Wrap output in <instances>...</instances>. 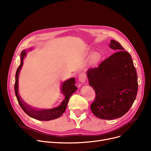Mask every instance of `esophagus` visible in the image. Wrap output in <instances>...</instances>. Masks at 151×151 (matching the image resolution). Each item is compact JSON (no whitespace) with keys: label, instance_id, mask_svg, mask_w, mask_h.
Returning a JSON list of instances; mask_svg holds the SVG:
<instances>
[{"label":"esophagus","instance_id":"34e87169","mask_svg":"<svg viewBox=\"0 0 151 151\" xmlns=\"http://www.w3.org/2000/svg\"><path fill=\"white\" fill-rule=\"evenodd\" d=\"M78 81L80 82L83 83L86 81V75L84 74H81L78 76Z\"/></svg>","mask_w":151,"mask_h":151}]
</instances>
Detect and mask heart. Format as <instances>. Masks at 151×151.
Returning <instances> with one entry per match:
<instances>
[{"label":"heart","mask_w":151,"mask_h":151,"mask_svg":"<svg viewBox=\"0 0 151 151\" xmlns=\"http://www.w3.org/2000/svg\"><path fill=\"white\" fill-rule=\"evenodd\" d=\"M97 58H98V55H97V54H96V53H94V54H93L91 57V60L92 61H96Z\"/></svg>","instance_id":"obj_1"}]
</instances>
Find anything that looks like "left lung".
Here are the masks:
<instances>
[{"label": "left lung", "instance_id": "1", "mask_svg": "<svg viewBox=\"0 0 151 151\" xmlns=\"http://www.w3.org/2000/svg\"><path fill=\"white\" fill-rule=\"evenodd\" d=\"M109 47L118 51L97 68L86 71L89 85L96 96L91 105L96 116L114 119L122 116L134 104L138 91V78L131 55L121 44L111 40Z\"/></svg>", "mask_w": 151, "mask_h": 151}]
</instances>
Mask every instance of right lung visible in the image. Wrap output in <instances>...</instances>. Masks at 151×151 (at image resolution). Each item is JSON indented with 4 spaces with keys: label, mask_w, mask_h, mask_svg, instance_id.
Here are the masks:
<instances>
[{
    "label": "right lung",
    "mask_w": 151,
    "mask_h": 151,
    "mask_svg": "<svg viewBox=\"0 0 151 151\" xmlns=\"http://www.w3.org/2000/svg\"><path fill=\"white\" fill-rule=\"evenodd\" d=\"M32 50L31 48H29L27 50H23L21 53V63L17 69L15 76L14 91L16 98L24 111L31 118L39 121H50L58 118L65 112L70 96L77 90V86H75V78H70L62 83L60 90L61 93L64 95L65 99L58 107L50 109H40L33 107L28 105L22 100L19 93L18 81L19 73L23 65L24 60L27 55V52Z\"/></svg>",
    "instance_id": "add662e5"
}]
</instances>
